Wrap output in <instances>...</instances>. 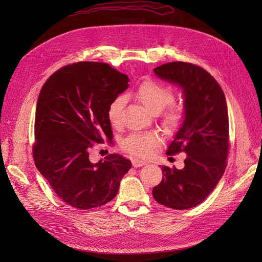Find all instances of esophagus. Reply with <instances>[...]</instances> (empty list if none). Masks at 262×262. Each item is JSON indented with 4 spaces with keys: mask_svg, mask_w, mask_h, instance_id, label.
I'll use <instances>...</instances> for the list:
<instances>
[{
    "mask_svg": "<svg viewBox=\"0 0 262 262\" xmlns=\"http://www.w3.org/2000/svg\"><path fill=\"white\" fill-rule=\"evenodd\" d=\"M146 164V162L144 161H141V160H132V165L134 166V167H142V166H144Z\"/></svg>",
    "mask_w": 262,
    "mask_h": 262,
    "instance_id": "34e87169",
    "label": "esophagus"
}]
</instances>
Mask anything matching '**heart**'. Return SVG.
I'll use <instances>...</instances> for the list:
<instances>
[{"instance_id": "heart-1", "label": "heart", "mask_w": 262, "mask_h": 262, "mask_svg": "<svg viewBox=\"0 0 262 262\" xmlns=\"http://www.w3.org/2000/svg\"><path fill=\"white\" fill-rule=\"evenodd\" d=\"M136 97L146 110L157 114L169 105L173 99L172 92L160 83L145 81L136 91ZM124 98L119 96L115 98L108 107L107 117L114 126L121 123ZM163 123L168 129H175L184 119V109L177 105H171L165 110L162 116ZM162 137L157 131H147L132 133L121 142V147L133 156L145 158L153 154V150L162 144Z\"/></svg>"}]
</instances>
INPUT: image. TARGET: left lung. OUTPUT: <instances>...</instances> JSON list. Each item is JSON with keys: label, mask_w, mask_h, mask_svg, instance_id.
I'll use <instances>...</instances> for the list:
<instances>
[{"label": "left lung", "mask_w": 262, "mask_h": 262, "mask_svg": "<svg viewBox=\"0 0 262 262\" xmlns=\"http://www.w3.org/2000/svg\"><path fill=\"white\" fill-rule=\"evenodd\" d=\"M154 73L182 90L184 119L166 154L184 152L187 157L182 169L163 166V180L152 192L160 204L186 210L207 199L225 171L229 137L225 95L215 78L191 63H166Z\"/></svg>", "instance_id": "obj_1"}]
</instances>
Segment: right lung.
Instances as JSON below:
<instances>
[{
    "mask_svg": "<svg viewBox=\"0 0 262 262\" xmlns=\"http://www.w3.org/2000/svg\"><path fill=\"white\" fill-rule=\"evenodd\" d=\"M129 77L107 63L77 62L54 72L39 94L34 160L53 191L71 207L89 210L116 196L131 162L110 154L94 164L93 144L113 140L107 112Z\"/></svg>",
    "mask_w": 262,
    "mask_h": 262,
    "instance_id": "right-lung-1",
    "label": "right lung"
}]
</instances>
